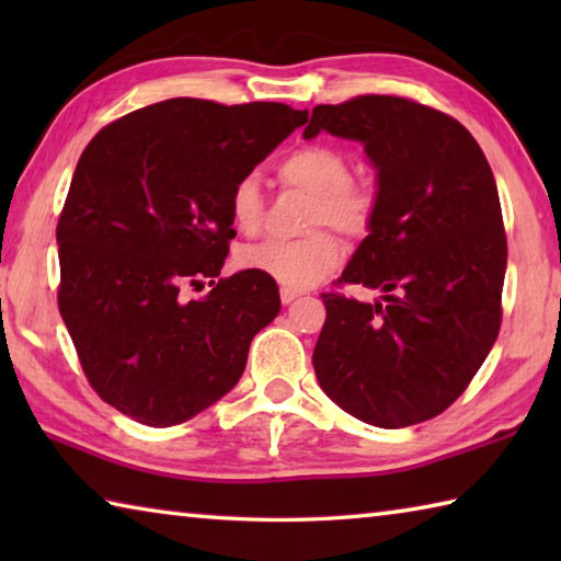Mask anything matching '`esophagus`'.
I'll return each instance as SVG.
<instances>
[{"instance_id":"1","label":"esophagus","mask_w":561,"mask_h":561,"mask_svg":"<svg viewBox=\"0 0 561 561\" xmlns=\"http://www.w3.org/2000/svg\"><path fill=\"white\" fill-rule=\"evenodd\" d=\"M301 297V291L299 289H289V287H282L279 289V299H282V304H291L294 299H299Z\"/></svg>"}]
</instances>
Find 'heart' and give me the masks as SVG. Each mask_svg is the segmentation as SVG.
Instances as JSON below:
<instances>
[{
	"label": "heart",
	"instance_id": "heart-1",
	"mask_svg": "<svg viewBox=\"0 0 561 561\" xmlns=\"http://www.w3.org/2000/svg\"><path fill=\"white\" fill-rule=\"evenodd\" d=\"M279 178L291 187L314 195L309 227H334L346 237H360L374 217V195L364 185L351 183V165L341 150L311 144L282 160ZM230 217L244 234H257L267 217V203L257 175H242L230 190ZM341 242L327 230L299 240H264L244 247L240 264L289 289H307L327 277L341 262Z\"/></svg>",
	"mask_w": 561,
	"mask_h": 561
}]
</instances>
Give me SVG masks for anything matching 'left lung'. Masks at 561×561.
Listing matches in <instances>:
<instances>
[{
    "mask_svg": "<svg viewBox=\"0 0 561 561\" xmlns=\"http://www.w3.org/2000/svg\"><path fill=\"white\" fill-rule=\"evenodd\" d=\"M307 121L304 138L358 140L376 168L371 225L339 282L381 299L321 294L319 386L376 428L423 423L468 388L497 339L507 237L495 178L470 130L423 103L356 96Z\"/></svg>",
    "mask_w": 561,
    "mask_h": 561,
    "instance_id": "left-lung-1",
    "label": "left lung"
}]
</instances>
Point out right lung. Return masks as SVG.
<instances>
[{
    "label": "right lung",
    "mask_w": 561,
    "mask_h": 561,
    "mask_svg": "<svg viewBox=\"0 0 561 561\" xmlns=\"http://www.w3.org/2000/svg\"><path fill=\"white\" fill-rule=\"evenodd\" d=\"M307 111L168 99L93 136L56 227L59 311L89 383L150 428L232 391L257 331L279 314L272 277L220 279L234 237L230 190ZM205 298L187 300V286Z\"/></svg>",
    "instance_id": "1"
}]
</instances>
